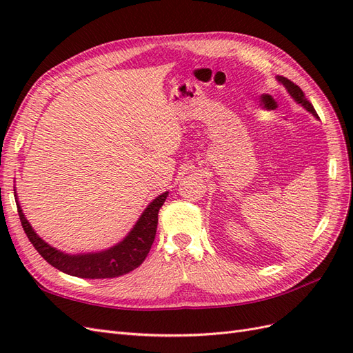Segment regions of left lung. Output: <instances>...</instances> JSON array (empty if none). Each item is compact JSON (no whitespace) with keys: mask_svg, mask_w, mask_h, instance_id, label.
I'll return each instance as SVG.
<instances>
[{"mask_svg":"<svg viewBox=\"0 0 353 353\" xmlns=\"http://www.w3.org/2000/svg\"><path fill=\"white\" fill-rule=\"evenodd\" d=\"M276 79H279V82H281V83L284 85L287 92L292 95L293 100H294L297 104L303 105V109H306L309 113H312L315 117H318V114H316V112H315V109H314V105L307 101V99L305 97L303 91H302L301 88H299L296 83H293L290 79H287V78H284V77H276Z\"/></svg>","mask_w":353,"mask_h":353,"instance_id":"obj_1","label":"left lung"}]
</instances>
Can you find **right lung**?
Masks as SVG:
<instances>
[{"instance_id":"add662e5","label":"right lung","mask_w":353,"mask_h":353,"mask_svg":"<svg viewBox=\"0 0 353 353\" xmlns=\"http://www.w3.org/2000/svg\"><path fill=\"white\" fill-rule=\"evenodd\" d=\"M168 193L169 191H165V193L157 196L144 209L141 216L135 222L134 228L128 232V236L122 241L112 245L110 249L92 253L70 254L57 250L42 240L34 228L30 227L29 221L23 215L22 208L19 206V201L17 212L29 241L34 244L37 252L51 266H54V268L65 274L79 276V279H114V276L134 271L147 258L156 237L159 210L163 206ZM14 197L17 199L16 190Z\"/></svg>"}]
</instances>
